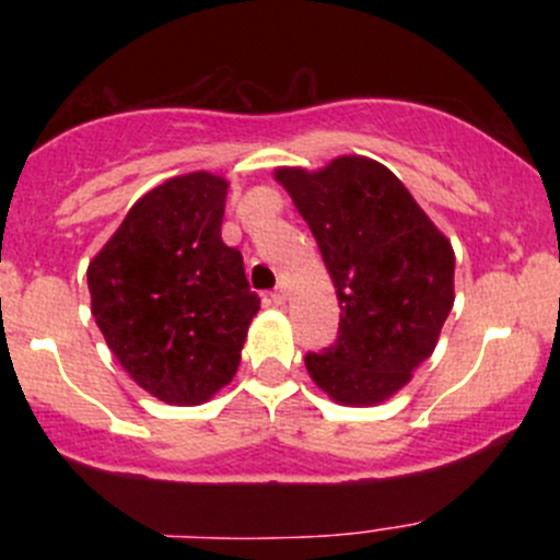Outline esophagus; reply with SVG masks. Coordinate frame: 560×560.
Returning a JSON list of instances; mask_svg holds the SVG:
<instances>
[{"label": "esophagus", "mask_w": 560, "mask_h": 560, "mask_svg": "<svg viewBox=\"0 0 560 560\" xmlns=\"http://www.w3.org/2000/svg\"><path fill=\"white\" fill-rule=\"evenodd\" d=\"M287 294H289V279H287V276H281L279 284H276V289H273V300L284 302Z\"/></svg>", "instance_id": "34e87169"}]
</instances>
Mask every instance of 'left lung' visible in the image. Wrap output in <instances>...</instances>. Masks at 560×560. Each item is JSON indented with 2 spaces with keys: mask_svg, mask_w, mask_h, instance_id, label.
I'll use <instances>...</instances> for the list:
<instances>
[{
  "mask_svg": "<svg viewBox=\"0 0 560 560\" xmlns=\"http://www.w3.org/2000/svg\"><path fill=\"white\" fill-rule=\"evenodd\" d=\"M316 236L339 300V337L305 369L334 402L378 405L434 352L453 311L455 255L400 178L342 155L320 171L276 168Z\"/></svg>",
  "mask_w": 560,
  "mask_h": 560,
  "instance_id": "obj_1",
  "label": "left lung"
}]
</instances>
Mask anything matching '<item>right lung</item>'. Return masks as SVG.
I'll use <instances>...</instances> for the list:
<instances>
[{"instance_id":"right-lung-1","label":"right lung","mask_w":560,"mask_h":560,"mask_svg":"<svg viewBox=\"0 0 560 560\" xmlns=\"http://www.w3.org/2000/svg\"><path fill=\"white\" fill-rule=\"evenodd\" d=\"M226 178L186 173L133 202L89 262L92 316L128 376L171 405L226 387L260 298L221 240Z\"/></svg>"}]
</instances>
